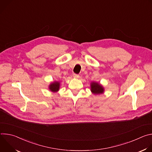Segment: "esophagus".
<instances>
[{
	"label": "esophagus",
	"mask_w": 152,
	"mask_h": 152,
	"mask_svg": "<svg viewBox=\"0 0 152 152\" xmlns=\"http://www.w3.org/2000/svg\"><path fill=\"white\" fill-rule=\"evenodd\" d=\"M73 77H74L75 78H78V77H79V75H77V74H75V73H74V74H73Z\"/></svg>",
	"instance_id": "esophagus-1"
}]
</instances>
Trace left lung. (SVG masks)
<instances>
[{"instance_id":"8db88e82","label":"left lung","mask_w":152,"mask_h":152,"mask_svg":"<svg viewBox=\"0 0 152 152\" xmlns=\"http://www.w3.org/2000/svg\"><path fill=\"white\" fill-rule=\"evenodd\" d=\"M91 91L94 94H102L103 93V88L102 87V86L99 85L96 82H93L91 85Z\"/></svg>"}]
</instances>
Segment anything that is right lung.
Wrapping results in <instances>:
<instances>
[{"label":"right lung","instance_id":"obj_1","mask_svg":"<svg viewBox=\"0 0 152 152\" xmlns=\"http://www.w3.org/2000/svg\"><path fill=\"white\" fill-rule=\"evenodd\" d=\"M50 90L53 92H56L59 90V82H54L53 83H51L49 86Z\"/></svg>","mask_w":152,"mask_h":152}]
</instances>
